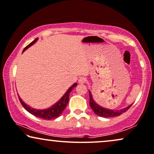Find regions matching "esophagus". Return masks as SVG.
Instances as JSON below:
<instances>
[{
    "mask_svg": "<svg viewBox=\"0 0 154 154\" xmlns=\"http://www.w3.org/2000/svg\"><path fill=\"white\" fill-rule=\"evenodd\" d=\"M86 81H87V79H86V77L81 76L79 79V83H84L86 82Z\"/></svg>",
    "mask_w": 154,
    "mask_h": 154,
    "instance_id": "34e87169",
    "label": "esophagus"
}]
</instances>
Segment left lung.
Returning a JSON list of instances; mask_svg holds the SVG:
<instances>
[{
	"instance_id": "1",
	"label": "left lung",
	"mask_w": 154,
	"mask_h": 154,
	"mask_svg": "<svg viewBox=\"0 0 154 154\" xmlns=\"http://www.w3.org/2000/svg\"><path fill=\"white\" fill-rule=\"evenodd\" d=\"M89 96H90V100H89V104H90L91 108L93 109V111H94V113L96 115L99 116L104 117V118H108V117H115L118 116H120L123 113L127 111L128 109L132 106L130 105L127 107L124 108V109H121V110H117V111H113V110H110L107 109H104L103 107H100V106H98V104L95 103V101L93 99L92 95L91 94V92L89 91Z\"/></svg>"
}]
</instances>
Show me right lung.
Instances as JSON below:
<instances>
[{"mask_svg": "<svg viewBox=\"0 0 154 154\" xmlns=\"http://www.w3.org/2000/svg\"><path fill=\"white\" fill-rule=\"evenodd\" d=\"M38 38H35L33 42H31L30 44H28L27 46L23 49V51H26L28 48H29L31 45L34 44V43L36 42ZM76 86H77L76 83H75L73 85H72V86L68 88V90L66 91V94L63 95V96L60 98V100H58L56 103H55L54 106H51V108H49L48 109H45V110L34 109L33 108H31L30 106H28L27 104L25 103L19 96H18V98H19V100H20V103H21L22 106L24 107V109L27 111L29 112L30 113H31L32 115L35 116H36L38 118H40V119H45V120H51V119H56V118L59 116L60 114H62L63 111L64 109H66V106H67V104L68 103V100H69L70 93H71L72 90H73L74 87H75Z\"/></svg>", "mask_w": 154, "mask_h": 154, "instance_id": "right-lung-1", "label": "right lung"}]
</instances>
